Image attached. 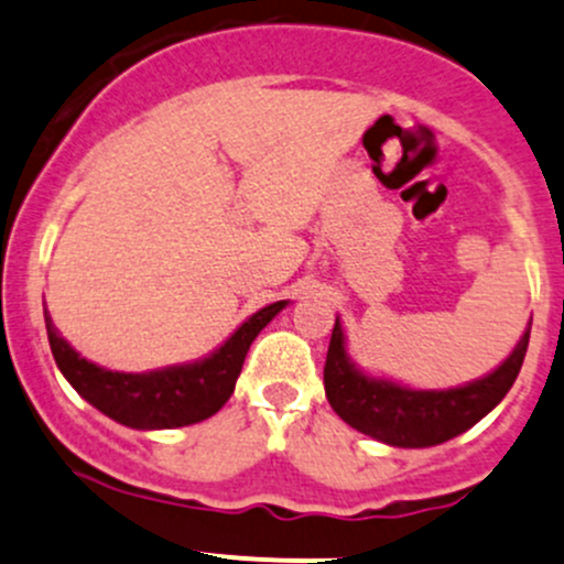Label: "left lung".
Here are the masks:
<instances>
[{
  "label": "left lung",
  "instance_id": "8db88e82",
  "mask_svg": "<svg viewBox=\"0 0 564 564\" xmlns=\"http://www.w3.org/2000/svg\"><path fill=\"white\" fill-rule=\"evenodd\" d=\"M530 327L527 324L511 357L481 381L446 391H416L359 372L348 361L346 337L340 322H335L324 365L327 400L343 422L376 441L397 448L437 446L481 422L508 394L530 346Z\"/></svg>",
  "mask_w": 564,
  "mask_h": 564
}]
</instances>
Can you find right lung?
Masks as SVG:
<instances>
[{
    "mask_svg": "<svg viewBox=\"0 0 564 564\" xmlns=\"http://www.w3.org/2000/svg\"><path fill=\"white\" fill-rule=\"evenodd\" d=\"M286 307V300L272 302L253 313L240 329L224 343L218 351L194 365L167 367L156 372H112L83 359L53 327L45 311V329L51 340L53 359L64 372L73 389L83 400L91 402L97 411L112 422L132 426V430H173V426L197 424L210 419L232 397L235 381L242 370L253 337L262 332L278 313Z\"/></svg>",
    "mask_w": 564,
    "mask_h": 564,
    "instance_id": "add662e5",
    "label": "right lung"
}]
</instances>
